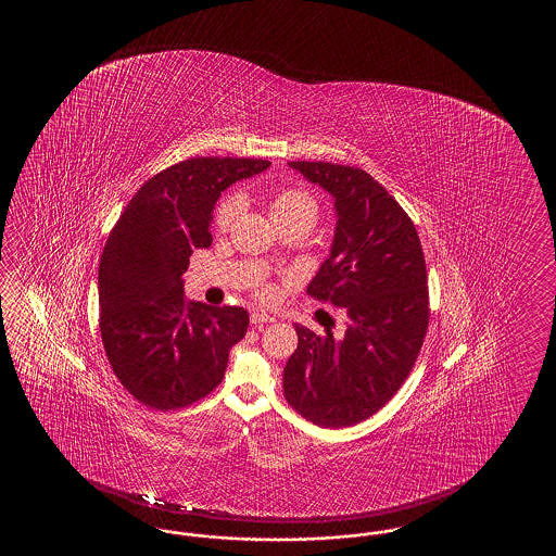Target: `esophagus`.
I'll use <instances>...</instances> for the list:
<instances>
[{
    "label": "esophagus",
    "mask_w": 556,
    "mask_h": 556,
    "mask_svg": "<svg viewBox=\"0 0 556 556\" xmlns=\"http://www.w3.org/2000/svg\"><path fill=\"white\" fill-rule=\"evenodd\" d=\"M250 321L256 324V326H261V324H270V321H274V318L273 316H268V314H264V312H252V314H250Z\"/></svg>",
    "instance_id": "1"
}]
</instances>
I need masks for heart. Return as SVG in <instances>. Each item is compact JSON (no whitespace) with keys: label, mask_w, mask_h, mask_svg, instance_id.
<instances>
[{"label":"heart","mask_w":556,"mask_h":556,"mask_svg":"<svg viewBox=\"0 0 556 556\" xmlns=\"http://www.w3.org/2000/svg\"><path fill=\"white\" fill-rule=\"evenodd\" d=\"M242 208H244L242 194H238V192L228 194L216 208V226L220 230L230 228L237 220L238 214L242 213ZM270 214L278 225H282L286 220H298V218H307V220L316 223L318 202L314 201V197H309L304 190H280L278 194H274L273 202H270Z\"/></svg>","instance_id":"heart-1"}]
</instances>
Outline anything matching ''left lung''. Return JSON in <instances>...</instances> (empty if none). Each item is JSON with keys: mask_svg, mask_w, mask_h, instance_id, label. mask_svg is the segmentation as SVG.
I'll list each match as a JSON object with an SVG mask.
<instances>
[{"mask_svg": "<svg viewBox=\"0 0 556 556\" xmlns=\"http://www.w3.org/2000/svg\"><path fill=\"white\" fill-rule=\"evenodd\" d=\"M288 166L333 199L330 256L307 294L342 307L345 333L316 336L295 324L283 395L316 426L350 427L390 402L419 355L429 321L426 258L412 218L366 170L324 161Z\"/></svg>", "mask_w": 556, "mask_h": 556, "instance_id": "left-lung-1", "label": "left lung"}]
</instances>
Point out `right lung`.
<instances>
[{
  "mask_svg": "<svg viewBox=\"0 0 556 556\" xmlns=\"http://www.w3.org/2000/svg\"><path fill=\"white\" fill-rule=\"evenodd\" d=\"M270 166L262 159L199 156L149 178L106 238L99 264L101 338L132 397L153 409L199 402L225 378L247 336L244 307L185 300L192 249L211 247L214 204L230 185Z\"/></svg>",
  "mask_w": 556,
  "mask_h": 556,
  "instance_id": "add662e5",
  "label": "right lung"
}]
</instances>
